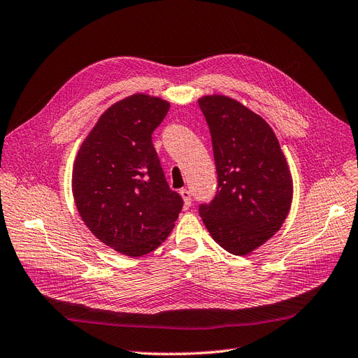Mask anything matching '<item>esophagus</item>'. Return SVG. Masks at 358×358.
Returning <instances> with one entry per match:
<instances>
[{"mask_svg":"<svg viewBox=\"0 0 358 358\" xmlns=\"http://www.w3.org/2000/svg\"><path fill=\"white\" fill-rule=\"evenodd\" d=\"M180 195H181L182 201H185V203H186L187 207H189V206H192V195H190V190H187V189H181V190H180Z\"/></svg>","mask_w":358,"mask_h":358,"instance_id":"obj_1","label":"esophagus"}]
</instances>
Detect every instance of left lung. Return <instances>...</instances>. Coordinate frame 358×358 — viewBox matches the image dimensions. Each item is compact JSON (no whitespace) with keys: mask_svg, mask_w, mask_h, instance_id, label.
<instances>
[{"mask_svg":"<svg viewBox=\"0 0 358 358\" xmlns=\"http://www.w3.org/2000/svg\"><path fill=\"white\" fill-rule=\"evenodd\" d=\"M210 129L217 190L199 216L220 248L246 255L271 238L287 219L292 180L271 127L240 101L199 99Z\"/></svg>","mask_w":358,"mask_h":358,"instance_id":"left-lung-1","label":"left lung"}]
</instances>
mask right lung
Masks as SVG:
<instances>
[{"label": "right lung", "mask_w": 358, "mask_h": 358, "mask_svg": "<svg viewBox=\"0 0 358 358\" xmlns=\"http://www.w3.org/2000/svg\"><path fill=\"white\" fill-rule=\"evenodd\" d=\"M168 110V101L147 94L118 101L99 118L75 160L71 190L80 217L101 243L129 257L159 248L182 208L151 138Z\"/></svg>", "instance_id": "right-lung-1"}]
</instances>
